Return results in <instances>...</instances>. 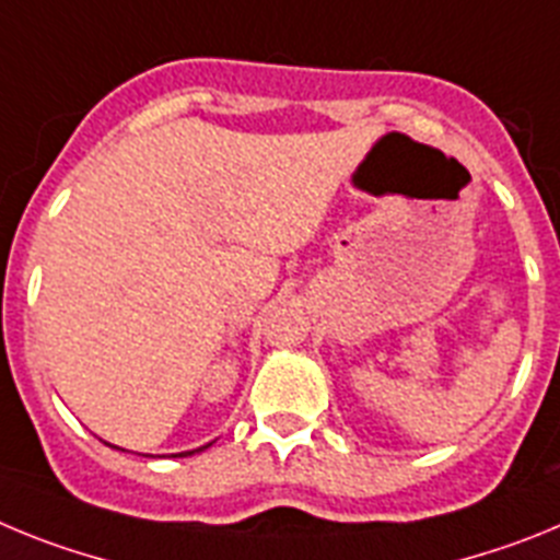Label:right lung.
<instances>
[{
    "label": "right lung",
    "instance_id": "right-lung-1",
    "mask_svg": "<svg viewBox=\"0 0 560 560\" xmlns=\"http://www.w3.org/2000/svg\"><path fill=\"white\" fill-rule=\"evenodd\" d=\"M187 454H192V452H185V454H182V457H187Z\"/></svg>",
    "mask_w": 560,
    "mask_h": 560
}]
</instances>
